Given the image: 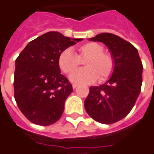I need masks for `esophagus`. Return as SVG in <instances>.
I'll list each match as a JSON object with an SVG mask.
<instances>
[{
	"instance_id": "obj_1",
	"label": "esophagus",
	"mask_w": 154,
	"mask_h": 154,
	"mask_svg": "<svg viewBox=\"0 0 154 154\" xmlns=\"http://www.w3.org/2000/svg\"><path fill=\"white\" fill-rule=\"evenodd\" d=\"M79 85L78 84H75V83H74L73 85H72V87H73V89H75L76 87H78Z\"/></svg>"
}]
</instances>
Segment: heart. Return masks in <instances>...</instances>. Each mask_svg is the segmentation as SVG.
Wrapping results in <instances>:
<instances>
[{"instance_id":"obj_1","label":"heart","mask_w":154,"mask_h":154,"mask_svg":"<svg viewBox=\"0 0 154 154\" xmlns=\"http://www.w3.org/2000/svg\"><path fill=\"white\" fill-rule=\"evenodd\" d=\"M78 56L72 50L67 48L60 54L58 65L65 74H70L80 65V60L87 59L84 69L73 72L70 75V80L74 83L90 84L98 79L105 81L113 73L114 62L110 54L103 52L102 45L95 42H89L81 45L78 49Z\"/></svg>"}]
</instances>
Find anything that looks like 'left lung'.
Here are the masks:
<instances>
[{
  "label": "left lung",
  "instance_id": "8db88e82",
  "mask_svg": "<svg viewBox=\"0 0 154 154\" xmlns=\"http://www.w3.org/2000/svg\"><path fill=\"white\" fill-rule=\"evenodd\" d=\"M107 47L114 62L113 73L104 84L91 87L84 107L92 119L112 124L124 119L134 107L141 92L143 67L137 48L111 33L89 39Z\"/></svg>",
  "mask_w": 154,
  "mask_h": 154
}]
</instances>
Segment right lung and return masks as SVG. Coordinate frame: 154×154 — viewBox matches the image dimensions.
I'll use <instances>...</instances> for the list:
<instances>
[{
  "mask_svg": "<svg viewBox=\"0 0 154 154\" xmlns=\"http://www.w3.org/2000/svg\"><path fill=\"white\" fill-rule=\"evenodd\" d=\"M83 39H71L48 32L28 43L16 60L14 98L32 123L49 126L62 116L65 101L73 91L60 73V54Z\"/></svg>",
  "mask_w": 154,
  "mask_h": 154,
  "instance_id": "obj_1",
  "label": "right lung"
}]
</instances>
